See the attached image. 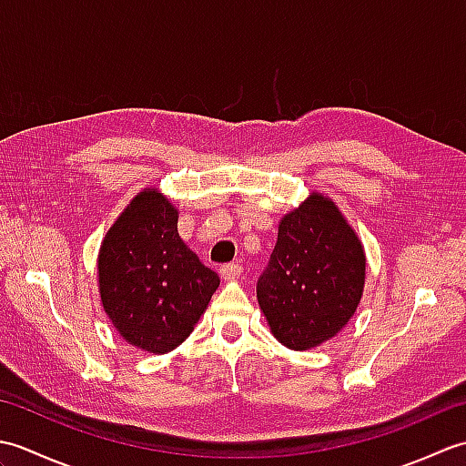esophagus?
I'll return each mask as SVG.
<instances>
[{"mask_svg":"<svg viewBox=\"0 0 466 466\" xmlns=\"http://www.w3.org/2000/svg\"><path fill=\"white\" fill-rule=\"evenodd\" d=\"M242 264H238V262H230V264H224L222 268H220V274H222V279L224 280H238L240 276H242Z\"/></svg>","mask_w":466,"mask_h":466,"instance_id":"obj_1","label":"esophagus"}]
</instances>
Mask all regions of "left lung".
I'll use <instances>...</instances> for the list:
<instances>
[{
    "mask_svg": "<svg viewBox=\"0 0 466 466\" xmlns=\"http://www.w3.org/2000/svg\"><path fill=\"white\" fill-rule=\"evenodd\" d=\"M364 270L359 236L332 200L312 194L282 218L279 242L256 284L272 334L292 350L332 339L360 302Z\"/></svg>",
    "mask_w": 466,
    "mask_h": 466,
    "instance_id": "1",
    "label": "left lung"
}]
</instances>
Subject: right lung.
I'll list each match as a JSON object with an SVG mask.
<instances>
[{
  "label": "right lung",
  "instance_id": "obj_1",
  "mask_svg": "<svg viewBox=\"0 0 466 466\" xmlns=\"http://www.w3.org/2000/svg\"><path fill=\"white\" fill-rule=\"evenodd\" d=\"M100 294L116 330L137 349L164 354L182 344L220 279L177 234V210L144 190L106 234Z\"/></svg>",
  "mask_w": 466,
  "mask_h": 466
}]
</instances>
